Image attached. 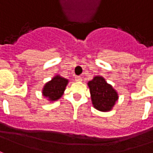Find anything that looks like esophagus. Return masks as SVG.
I'll return each instance as SVG.
<instances>
[{"label": "esophagus", "instance_id": "1", "mask_svg": "<svg viewBox=\"0 0 153 153\" xmlns=\"http://www.w3.org/2000/svg\"><path fill=\"white\" fill-rule=\"evenodd\" d=\"M75 80L77 82H80V81H82V79L80 76H75Z\"/></svg>", "mask_w": 153, "mask_h": 153}]
</instances>
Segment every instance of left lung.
I'll list each match as a JSON object with an SVG mask.
<instances>
[{
    "label": "left lung",
    "instance_id": "left-lung-1",
    "mask_svg": "<svg viewBox=\"0 0 153 153\" xmlns=\"http://www.w3.org/2000/svg\"><path fill=\"white\" fill-rule=\"evenodd\" d=\"M88 86L90 89L92 103L96 109L108 112L113 108L118 99V94L103 77L95 76L88 83Z\"/></svg>",
    "mask_w": 153,
    "mask_h": 153
}]
</instances>
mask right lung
<instances>
[{
  "label": "right lung",
  "instance_id": "add662e5",
  "mask_svg": "<svg viewBox=\"0 0 153 153\" xmlns=\"http://www.w3.org/2000/svg\"><path fill=\"white\" fill-rule=\"evenodd\" d=\"M68 83V79L60 75H55L51 81L45 84L42 89L43 96L52 102L58 100L64 94Z\"/></svg>",
  "mask_w": 153,
  "mask_h": 153
}]
</instances>
